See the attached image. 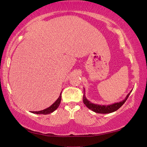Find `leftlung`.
Listing matches in <instances>:
<instances>
[{"label":"left lung","mask_w":147,"mask_h":147,"mask_svg":"<svg viewBox=\"0 0 147 147\" xmlns=\"http://www.w3.org/2000/svg\"><path fill=\"white\" fill-rule=\"evenodd\" d=\"M131 93V92H130ZM130 93L127 94L126 96V98L124 100L121 101L120 102H117V103H115V104H113L112 105H98V104H93V103L90 102L87 100L85 96V90H84V94L83 96V103L87 107L90 109V110L93 111V112H96V113H98V114H108V113H111V112H113L114 111H116L118 110L122 105H123L125 102L126 101V100L127 98L129 97V96L130 95Z\"/></svg>","instance_id":"1"}]
</instances>
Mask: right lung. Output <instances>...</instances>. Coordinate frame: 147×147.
<instances>
[{
	"instance_id": "1",
	"label": "right lung",
	"mask_w": 147,
	"mask_h": 147,
	"mask_svg": "<svg viewBox=\"0 0 147 147\" xmlns=\"http://www.w3.org/2000/svg\"><path fill=\"white\" fill-rule=\"evenodd\" d=\"M61 101V94L59 96V97L58 98V99L56 100L54 104H53L51 107H49V108L44 109L43 111H32V113L34 114H51L52 112H54V111H55L56 109L58 108V107L59 106V104H60Z\"/></svg>"
}]
</instances>
